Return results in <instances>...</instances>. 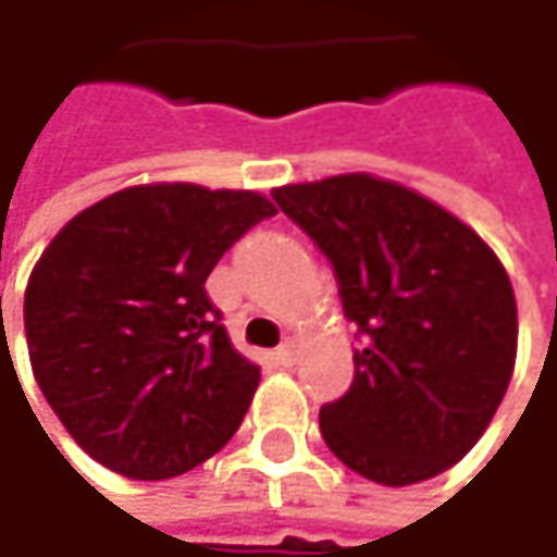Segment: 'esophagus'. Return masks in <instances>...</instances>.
I'll list each match as a JSON object with an SVG mask.
<instances>
[{
	"label": "esophagus",
	"instance_id": "obj_1",
	"mask_svg": "<svg viewBox=\"0 0 557 557\" xmlns=\"http://www.w3.org/2000/svg\"><path fill=\"white\" fill-rule=\"evenodd\" d=\"M278 361L282 364H295V342H285V345H278Z\"/></svg>",
	"mask_w": 557,
	"mask_h": 557
}]
</instances>
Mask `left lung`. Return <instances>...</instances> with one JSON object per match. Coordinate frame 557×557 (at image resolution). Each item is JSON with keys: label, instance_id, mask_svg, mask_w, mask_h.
Here are the masks:
<instances>
[{"label": "left lung", "instance_id": "left-lung-1", "mask_svg": "<svg viewBox=\"0 0 557 557\" xmlns=\"http://www.w3.org/2000/svg\"><path fill=\"white\" fill-rule=\"evenodd\" d=\"M333 262L358 323L348 393L320 409L326 447L403 488L441 475L485 434L517 361V298L495 250L416 189L338 174L272 189Z\"/></svg>", "mask_w": 557, "mask_h": 557}]
</instances>
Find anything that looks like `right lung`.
Here are the masks:
<instances>
[{
	"instance_id": "add662e5",
	"label": "right lung",
	"mask_w": 557,
	"mask_h": 557,
	"mask_svg": "<svg viewBox=\"0 0 557 557\" xmlns=\"http://www.w3.org/2000/svg\"><path fill=\"white\" fill-rule=\"evenodd\" d=\"M275 206L253 189L126 186L62 227L24 292L34 380L100 466L158 482L215 457L259 386L206 278Z\"/></svg>"
}]
</instances>
